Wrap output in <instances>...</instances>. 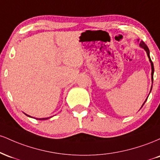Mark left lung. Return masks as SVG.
I'll return each mask as SVG.
<instances>
[{"mask_svg": "<svg viewBox=\"0 0 160 160\" xmlns=\"http://www.w3.org/2000/svg\"><path fill=\"white\" fill-rule=\"evenodd\" d=\"M138 42H139V40H138ZM139 47H141V48H142V49H144V50L146 51L147 54H148V58H149V61H150V65H151V81H152V83H153V73H154V68H153V62H152V61H151V58H150V50H149V49H148V46H147L146 44H145L144 41H141V42H140V44H139ZM152 87H153V85L151 86V88H150V92H151ZM149 95H150V94H149ZM148 96H149V95H148ZM148 98H146V100L144 101V103H143L142 106H141V108L143 107V105H144L145 102H146V101H147V99H148ZM141 108H140V109H141Z\"/></svg>", "mask_w": 160, "mask_h": 160, "instance_id": "8db88e82", "label": "left lung"}]
</instances>
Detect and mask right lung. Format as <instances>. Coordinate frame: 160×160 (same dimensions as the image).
<instances>
[{"instance_id":"1","label":"right lung","mask_w":160,"mask_h":160,"mask_svg":"<svg viewBox=\"0 0 160 160\" xmlns=\"http://www.w3.org/2000/svg\"><path fill=\"white\" fill-rule=\"evenodd\" d=\"M25 114L26 115V116H28V117H31V116L26 114V113H25ZM51 117H47V118H36V117H32V118H34V119H36V120H48V119L51 118Z\"/></svg>"}]
</instances>
